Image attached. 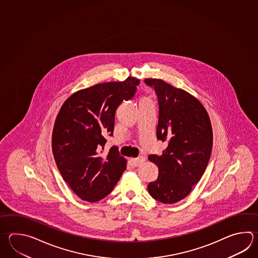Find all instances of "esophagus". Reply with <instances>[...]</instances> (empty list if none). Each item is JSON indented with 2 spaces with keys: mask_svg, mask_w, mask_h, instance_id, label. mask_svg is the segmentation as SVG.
I'll list each match as a JSON object with an SVG mask.
<instances>
[{
  "mask_svg": "<svg viewBox=\"0 0 258 258\" xmlns=\"http://www.w3.org/2000/svg\"><path fill=\"white\" fill-rule=\"evenodd\" d=\"M145 162V157L144 156H140V157L135 158V159H131V163L134 167L140 166L142 163Z\"/></svg>",
  "mask_w": 258,
  "mask_h": 258,
  "instance_id": "1",
  "label": "esophagus"
}]
</instances>
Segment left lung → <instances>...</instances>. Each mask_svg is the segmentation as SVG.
Returning a JSON list of instances; mask_svg holds the SVG:
<instances>
[{
	"label": "left lung",
	"mask_w": 258,
	"mask_h": 258,
	"mask_svg": "<svg viewBox=\"0 0 258 258\" xmlns=\"http://www.w3.org/2000/svg\"><path fill=\"white\" fill-rule=\"evenodd\" d=\"M158 98L156 137L167 144L162 155L149 161L159 169L156 181L148 184L154 200L173 204L189 194L205 172L212 150V127L205 107L193 95L163 80L145 79Z\"/></svg>",
	"instance_id": "1"
}]
</instances>
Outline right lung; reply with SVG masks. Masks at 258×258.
Segmentation results:
<instances>
[{
  "label": "right lung",
  "mask_w": 258,
  "mask_h": 258,
  "mask_svg": "<svg viewBox=\"0 0 258 258\" xmlns=\"http://www.w3.org/2000/svg\"><path fill=\"white\" fill-rule=\"evenodd\" d=\"M140 80L109 82L80 90L64 102L55 121L52 152L64 181L83 200L96 202L110 193L126 170L118 148L103 153L112 136L115 114L131 100Z\"/></svg>",
  "instance_id": "right-lung-1"
}]
</instances>
